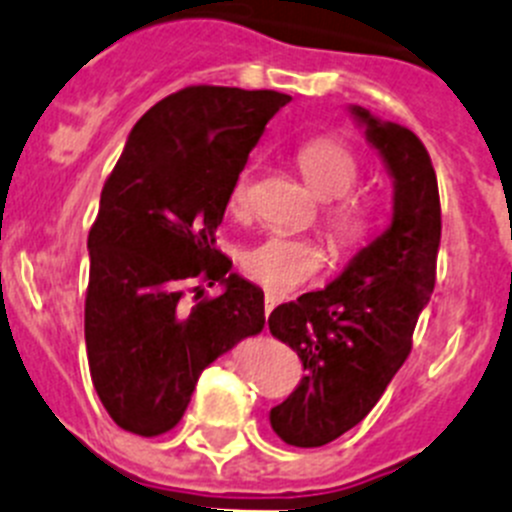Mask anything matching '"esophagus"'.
I'll return each instance as SVG.
<instances>
[{"mask_svg": "<svg viewBox=\"0 0 512 512\" xmlns=\"http://www.w3.org/2000/svg\"><path fill=\"white\" fill-rule=\"evenodd\" d=\"M275 305H278V298H275V295L267 293V295H265V315H270L272 310H275Z\"/></svg>", "mask_w": 512, "mask_h": 512, "instance_id": "1", "label": "esophagus"}]
</instances>
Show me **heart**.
Listing matches in <instances>:
<instances>
[{
  "label": "heart",
  "instance_id": "obj_1",
  "mask_svg": "<svg viewBox=\"0 0 512 512\" xmlns=\"http://www.w3.org/2000/svg\"><path fill=\"white\" fill-rule=\"evenodd\" d=\"M298 166L315 197L330 202L323 212V229L338 252H353L364 245L371 229V209L351 189L358 184L361 166L351 148L333 136L313 138L298 151ZM252 197V169L240 171L229 191V209L247 212ZM326 255L315 242L293 237H267L242 255V270L272 295H288L318 278Z\"/></svg>",
  "mask_w": 512,
  "mask_h": 512
}]
</instances>
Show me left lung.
Returning <instances> with one entry per match:
<instances>
[{"label": "left lung", "instance_id": "1", "mask_svg": "<svg viewBox=\"0 0 512 512\" xmlns=\"http://www.w3.org/2000/svg\"><path fill=\"white\" fill-rule=\"evenodd\" d=\"M351 113L394 179V214L328 288L278 305L267 318L272 336L303 361L298 389L270 409L275 434L293 447H323L376 407L412 351L437 275L442 209L427 148L409 128L361 105Z\"/></svg>", "mask_w": 512, "mask_h": 512}]
</instances>
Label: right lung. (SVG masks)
<instances>
[{
  "instance_id": "right-lung-1",
  "label": "right lung",
  "mask_w": 512,
  "mask_h": 512,
  "mask_svg": "<svg viewBox=\"0 0 512 512\" xmlns=\"http://www.w3.org/2000/svg\"><path fill=\"white\" fill-rule=\"evenodd\" d=\"M275 90L191 85L146 111L100 191L88 234L85 348L90 379L121 429L156 437L179 424L199 374L265 326V295L217 250L234 179ZM204 277L219 299L186 309L180 285Z\"/></svg>"
}]
</instances>
